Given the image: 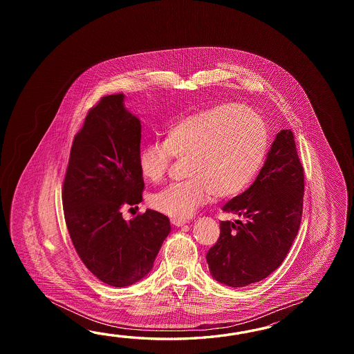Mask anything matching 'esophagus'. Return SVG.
<instances>
[{
    "label": "esophagus",
    "instance_id": "34e87169",
    "mask_svg": "<svg viewBox=\"0 0 354 354\" xmlns=\"http://www.w3.org/2000/svg\"><path fill=\"white\" fill-rule=\"evenodd\" d=\"M171 223L174 226H183L185 224H187V220H180V218H171Z\"/></svg>",
    "mask_w": 354,
    "mask_h": 354
}]
</instances>
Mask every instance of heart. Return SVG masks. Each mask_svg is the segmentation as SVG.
Returning <instances> with one entry per match:
<instances>
[{
  "instance_id": "b5f03b06",
  "label": "heart",
  "mask_w": 354,
  "mask_h": 354,
  "mask_svg": "<svg viewBox=\"0 0 354 354\" xmlns=\"http://www.w3.org/2000/svg\"><path fill=\"white\" fill-rule=\"evenodd\" d=\"M268 147L263 118L247 106L223 104L191 113L167 130L165 143L138 151L140 174L149 182L166 176L172 158L187 159V180L151 197V206L169 218H189L210 200L239 195L256 177Z\"/></svg>"
}]
</instances>
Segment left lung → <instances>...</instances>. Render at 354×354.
I'll list each match as a JSON object with an SVG mask.
<instances>
[{"instance_id": "1", "label": "left lung", "mask_w": 354, "mask_h": 354, "mask_svg": "<svg viewBox=\"0 0 354 354\" xmlns=\"http://www.w3.org/2000/svg\"><path fill=\"white\" fill-rule=\"evenodd\" d=\"M304 187L294 134L281 130L253 185L223 207L239 218L220 223L218 241L206 254L212 277L244 287L276 271L300 227Z\"/></svg>"}]
</instances>
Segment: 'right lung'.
I'll return each mask as SVG.
<instances>
[{"label": "right lung", "mask_w": 354, "mask_h": 354, "mask_svg": "<svg viewBox=\"0 0 354 354\" xmlns=\"http://www.w3.org/2000/svg\"><path fill=\"white\" fill-rule=\"evenodd\" d=\"M124 93L105 96L91 109L75 134L62 201L77 254L98 279L113 287L147 276L171 232L158 211L124 220L121 210L142 203L138 167L142 125L124 106Z\"/></svg>", "instance_id": "add662e5"}]
</instances>
